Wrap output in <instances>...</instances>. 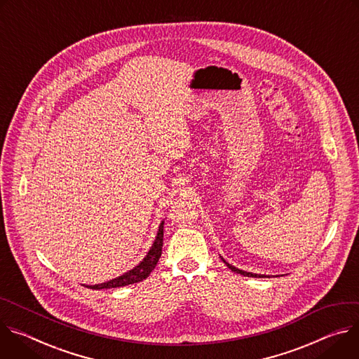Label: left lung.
<instances>
[{
    "label": "left lung",
    "mask_w": 359,
    "mask_h": 359,
    "mask_svg": "<svg viewBox=\"0 0 359 359\" xmlns=\"http://www.w3.org/2000/svg\"><path fill=\"white\" fill-rule=\"evenodd\" d=\"M224 261V259H222ZM225 262V265L231 269V271H233V272H236V273H241V275H244V276H252V278H265V275H259V273H251V272H247V271H243V269H238V268H235V266H232L231 264H228L226 261H224Z\"/></svg>",
    "instance_id": "1"
}]
</instances>
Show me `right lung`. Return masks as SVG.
<instances>
[{"instance_id": "add662e5", "label": "right lung", "mask_w": 359, "mask_h": 359, "mask_svg": "<svg viewBox=\"0 0 359 359\" xmlns=\"http://www.w3.org/2000/svg\"><path fill=\"white\" fill-rule=\"evenodd\" d=\"M163 236H164V222H161L156 233V238L154 241V245L151 247L148 255L144 258V261L137 265L134 269H131L130 272L115 278L112 281L100 284V285H90L88 288L91 290H107V288H116V287H126V285H131L135 283H140L152 272V269L155 268V265L159 261V257H161L163 252Z\"/></svg>"}]
</instances>
